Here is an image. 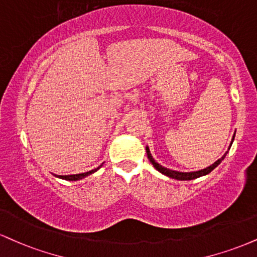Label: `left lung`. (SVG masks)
<instances>
[{
  "mask_svg": "<svg viewBox=\"0 0 257 257\" xmlns=\"http://www.w3.org/2000/svg\"><path fill=\"white\" fill-rule=\"evenodd\" d=\"M234 134H236V133H234ZM234 134H233V137H232V140H231V142H230V146H228L227 151H226V152H225L224 156H222L221 158H219V159L217 160V162L213 163L212 165L207 166L206 169H201V170H199V171H191V172H181V171H175V170L168 169V168H165V166L160 165V164L157 163L156 160H154L153 157H152V154H151V151H150V148H148V146H146V153H147L148 159H150V162L152 163V165H153L154 168H156L157 170H158V171L160 172V174H163V175L168 176V177H170V178L177 179V181H191V179H195V178L202 177V176L208 175L209 172L213 171V170H214L215 168H217V166L219 165V164H220V163L222 162V160H224L225 157H226V154L228 153V151H230L231 145H232V142H233V140H234Z\"/></svg>",
  "mask_w": 257,
  "mask_h": 257,
  "instance_id": "obj_1",
  "label": "left lung"
}]
</instances>
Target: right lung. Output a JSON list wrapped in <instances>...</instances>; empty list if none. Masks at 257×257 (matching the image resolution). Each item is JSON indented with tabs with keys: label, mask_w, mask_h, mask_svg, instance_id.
Listing matches in <instances>:
<instances>
[{
	"label": "right lung",
	"mask_w": 257,
	"mask_h": 257,
	"mask_svg": "<svg viewBox=\"0 0 257 257\" xmlns=\"http://www.w3.org/2000/svg\"><path fill=\"white\" fill-rule=\"evenodd\" d=\"M101 166H103V164H101L100 166H98L97 169H93V170H91V171H88V172H85V174H76V175H66V176H61V175H55L56 176L57 178H61V179H66V181H79V179H82V178H85V177H87V176H89V175H92V174H94V172H97L99 169L101 168Z\"/></svg>",
	"instance_id": "1"
}]
</instances>
